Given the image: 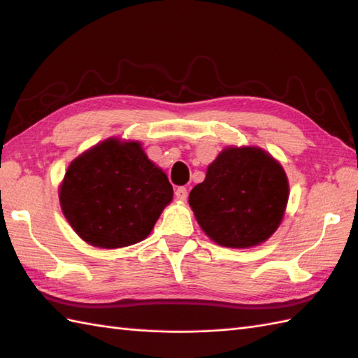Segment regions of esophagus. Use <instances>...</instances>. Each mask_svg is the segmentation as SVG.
Masks as SVG:
<instances>
[{
	"label": "esophagus",
	"instance_id": "obj_1",
	"mask_svg": "<svg viewBox=\"0 0 358 358\" xmlns=\"http://www.w3.org/2000/svg\"><path fill=\"white\" fill-rule=\"evenodd\" d=\"M175 196H177V200H180V201H186V199H187V189L185 186L177 187V191H175Z\"/></svg>",
	"mask_w": 358,
	"mask_h": 358
}]
</instances>
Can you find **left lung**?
<instances>
[{
	"label": "left lung",
	"instance_id": "left-lung-1",
	"mask_svg": "<svg viewBox=\"0 0 358 358\" xmlns=\"http://www.w3.org/2000/svg\"><path fill=\"white\" fill-rule=\"evenodd\" d=\"M287 199L286 172L269 152L227 146L208 166L203 183L189 194V206L212 241L248 249L278 229Z\"/></svg>",
	"mask_w": 358,
	"mask_h": 358
}]
</instances>
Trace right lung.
Instances as JSON below:
<instances>
[{
  "mask_svg": "<svg viewBox=\"0 0 358 358\" xmlns=\"http://www.w3.org/2000/svg\"><path fill=\"white\" fill-rule=\"evenodd\" d=\"M72 229L87 245L118 249L144 240L173 189L140 141H100L69 164L58 189Z\"/></svg>",
  "mask_w": 358,
  "mask_h": 358,
  "instance_id": "right-lung-1",
  "label": "right lung"
}]
</instances>
